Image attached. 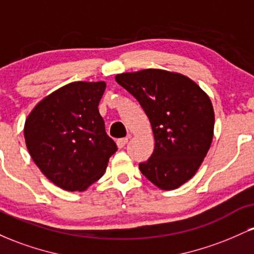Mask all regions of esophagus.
I'll use <instances>...</instances> for the list:
<instances>
[{"label":"esophagus","instance_id":"34e87169","mask_svg":"<svg viewBox=\"0 0 254 254\" xmlns=\"http://www.w3.org/2000/svg\"><path fill=\"white\" fill-rule=\"evenodd\" d=\"M127 142H129V137H125V138H119L117 139V145L119 149H122V148H124L125 145H127Z\"/></svg>","mask_w":254,"mask_h":254}]
</instances>
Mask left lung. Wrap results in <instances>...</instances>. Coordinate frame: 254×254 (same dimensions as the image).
<instances>
[{"label": "left lung", "mask_w": 254, "mask_h": 254, "mask_svg": "<svg viewBox=\"0 0 254 254\" xmlns=\"http://www.w3.org/2000/svg\"><path fill=\"white\" fill-rule=\"evenodd\" d=\"M116 81L137 99L153 129L155 148L139 171L161 190H174L202 165L214 136L210 98L191 78L161 69L123 72Z\"/></svg>", "instance_id": "8db88e82"}]
</instances>
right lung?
I'll return each mask as SVG.
<instances>
[{"label": "right lung", "instance_id": "1", "mask_svg": "<svg viewBox=\"0 0 254 254\" xmlns=\"http://www.w3.org/2000/svg\"><path fill=\"white\" fill-rule=\"evenodd\" d=\"M105 88L104 81L65 84L39 101L26 119L32 160L63 190H86L103 177L117 151L98 109Z\"/></svg>", "mask_w": 254, "mask_h": 254}]
</instances>
